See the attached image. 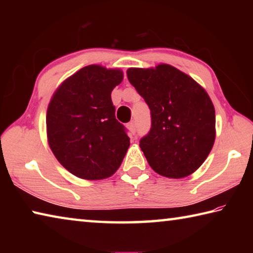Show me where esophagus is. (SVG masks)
I'll list each match as a JSON object with an SVG mask.
<instances>
[{"label":"esophagus","mask_w":253,"mask_h":253,"mask_svg":"<svg viewBox=\"0 0 253 253\" xmlns=\"http://www.w3.org/2000/svg\"><path fill=\"white\" fill-rule=\"evenodd\" d=\"M127 127H128V129L130 130L131 134H135V132H136V123L135 122H130L127 125Z\"/></svg>","instance_id":"obj_1"}]
</instances>
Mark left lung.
<instances>
[{
    "label": "left lung",
    "mask_w": 253,
    "mask_h": 253,
    "mask_svg": "<svg viewBox=\"0 0 253 253\" xmlns=\"http://www.w3.org/2000/svg\"><path fill=\"white\" fill-rule=\"evenodd\" d=\"M127 78L151 109V130L139 142L149 166L169 178L194 173L215 140V110L208 92L166 63L129 68Z\"/></svg>",
    "instance_id": "1"
}]
</instances>
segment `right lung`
<instances>
[{"mask_svg": "<svg viewBox=\"0 0 253 253\" xmlns=\"http://www.w3.org/2000/svg\"><path fill=\"white\" fill-rule=\"evenodd\" d=\"M121 69L81 68L59 85L46 110L51 151L75 176L97 181L119 169L129 137L115 117L111 91L122 83Z\"/></svg>", "mask_w": 253, "mask_h": 253, "instance_id": "1", "label": "right lung"}]
</instances>
